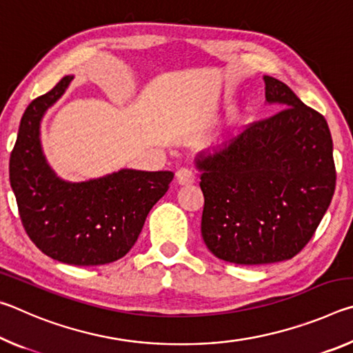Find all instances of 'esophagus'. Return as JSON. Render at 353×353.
I'll use <instances>...</instances> for the list:
<instances>
[{"label":"esophagus","mask_w":353,"mask_h":353,"mask_svg":"<svg viewBox=\"0 0 353 353\" xmlns=\"http://www.w3.org/2000/svg\"><path fill=\"white\" fill-rule=\"evenodd\" d=\"M176 179H177V183L182 185V187H187V185L194 183L196 181V176L194 172L188 170V168H181L176 172Z\"/></svg>","instance_id":"esophagus-1"}]
</instances>
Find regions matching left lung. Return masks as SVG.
<instances>
[{
    "label": "left lung",
    "instance_id": "obj_1",
    "mask_svg": "<svg viewBox=\"0 0 353 353\" xmlns=\"http://www.w3.org/2000/svg\"><path fill=\"white\" fill-rule=\"evenodd\" d=\"M270 104L283 109L250 123L235 140L196 157L204 193L201 234L235 265L290 260L312 240L330 205L336 170L325 118L276 77Z\"/></svg>",
    "mask_w": 353,
    "mask_h": 353
}]
</instances>
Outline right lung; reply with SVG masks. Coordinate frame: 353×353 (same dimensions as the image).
Returning a JSON list of instances; mask_svg holds the SVG:
<instances>
[{"label":"right lung","mask_w":353,"mask_h":353,"mask_svg":"<svg viewBox=\"0 0 353 353\" xmlns=\"http://www.w3.org/2000/svg\"><path fill=\"white\" fill-rule=\"evenodd\" d=\"M73 81L65 76L28 105L10 152L9 179L28 236L41 252L74 266L126 255L172 181L171 171L119 170L87 182L56 176L40 145V121Z\"/></svg>","instance_id":"obj_1"}]
</instances>
